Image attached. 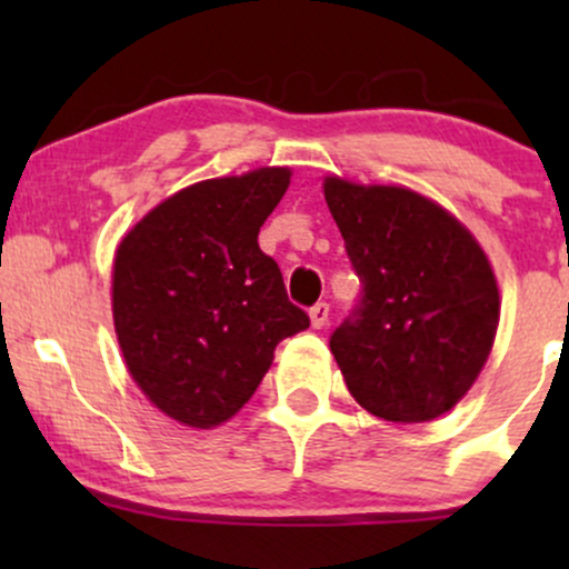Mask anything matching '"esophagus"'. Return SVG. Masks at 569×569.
Returning <instances> with one entry per match:
<instances>
[{
	"label": "esophagus",
	"instance_id": "34e87169",
	"mask_svg": "<svg viewBox=\"0 0 569 569\" xmlns=\"http://www.w3.org/2000/svg\"><path fill=\"white\" fill-rule=\"evenodd\" d=\"M329 305L326 302H318L316 307H310V323L312 329H323L326 323H329Z\"/></svg>",
	"mask_w": 569,
	"mask_h": 569
}]
</instances>
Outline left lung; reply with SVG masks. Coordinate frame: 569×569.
Wrapping results in <instances>:
<instances>
[{
	"label": "left lung",
	"instance_id": "1",
	"mask_svg": "<svg viewBox=\"0 0 569 569\" xmlns=\"http://www.w3.org/2000/svg\"><path fill=\"white\" fill-rule=\"evenodd\" d=\"M363 299L329 348L369 415L409 426L447 415L492 352L500 291L473 232L426 194L326 176Z\"/></svg>",
	"mask_w": 569,
	"mask_h": 569
}]
</instances>
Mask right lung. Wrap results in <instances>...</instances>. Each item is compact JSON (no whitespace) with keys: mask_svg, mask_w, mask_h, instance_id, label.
<instances>
[{"mask_svg":"<svg viewBox=\"0 0 569 569\" xmlns=\"http://www.w3.org/2000/svg\"><path fill=\"white\" fill-rule=\"evenodd\" d=\"M291 184L264 166L189 184L128 230L112 262V318L126 367L152 407L187 428L238 415L280 339L310 326L286 297L259 227Z\"/></svg>","mask_w":569,"mask_h":569,"instance_id":"right-lung-1","label":"right lung"}]
</instances>
